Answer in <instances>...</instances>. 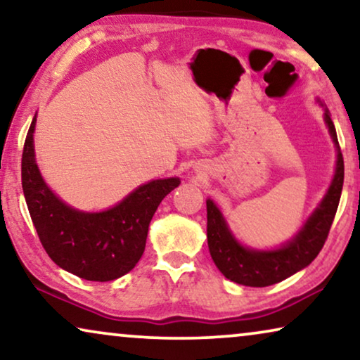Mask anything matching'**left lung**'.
I'll return each instance as SVG.
<instances>
[{"instance_id":"obj_1","label":"left lung","mask_w":360,"mask_h":360,"mask_svg":"<svg viewBox=\"0 0 360 360\" xmlns=\"http://www.w3.org/2000/svg\"><path fill=\"white\" fill-rule=\"evenodd\" d=\"M318 103L324 108V122L336 146V172L321 203L288 243L270 250L245 248L231 233L223 213L214 205V201L210 198L206 200V211H208L206 236H208L211 259L219 272L231 282L245 285V287H269V285L278 283L288 278L290 275L308 267L323 249L334 216H336L339 200H341L344 160L331 115L321 100H318Z\"/></svg>"}]
</instances>
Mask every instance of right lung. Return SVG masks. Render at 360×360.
I'll use <instances>...</instances> for the list:
<instances>
[{"label":"right lung","instance_id":"1","mask_svg":"<svg viewBox=\"0 0 360 360\" xmlns=\"http://www.w3.org/2000/svg\"><path fill=\"white\" fill-rule=\"evenodd\" d=\"M34 129L36 116L24 142L22 191L49 257L60 269L91 282H110L131 272L144 254L152 216L160 201L180 185L179 176L147 181L110 210H75L44 181L36 164Z\"/></svg>","mask_w":360,"mask_h":360}]
</instances>
